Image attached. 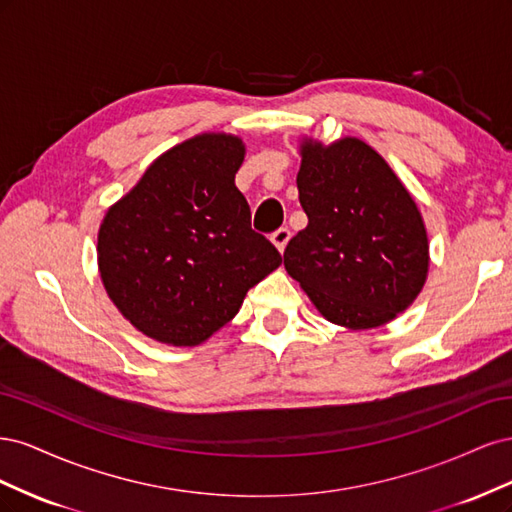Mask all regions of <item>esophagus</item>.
<instances>
[{
  "label": "esophagus",
  "instance_id": "34e87169",
  "mask_svg": "<svg viewBox=\"0 0 512 512\" xmlns=\"http://www.w3.org/2000/svg\"><path fill=\"white\" fill-rule=\"evenodd\" d=\"M271 241H273V245L277 247V250L284 252L288 241H290V230L288 228H277L273 235H271Z\"/></svg>",
  "mask_w": 512,
  "mask_h": 512
}]
</instances>
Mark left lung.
Listing matches in <instances>:
<instances>
[{"label":"left lung","mask_w":512,"mask_h":512,"mask_svg":"<svg viewBox=\"0 0 512 512\" xmlns=\"http://www.w3.org/2000/svg\"><path fill=\"white\" fill-rule=\"evenodd\" d=\"M297 188L307 226L284 267L318 312L352 331L408 309L429 271V239L412 194L361 138H303Z\"/></svg>","instance_id":"obj_1"}]
</instances>
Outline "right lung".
Here are the masks:
<instances>
[{"label":"right lung","instance_id":"1","mask_svg":"<svg viewBox=\"0 0 512 512\" xmlns=\"http://www.w3.org/2000/svg\"><path fill=\"white\" fill-rule=\"evenodd\" d=\"M239 136L196 134L153 160L108 207L98 269L108 299L134 329L168 346H198L237 316L247 290L282 265L252 230L235 175Z\"/></svg>","mask_w":512,"mask_h":512}]
</instances>
